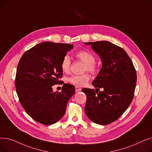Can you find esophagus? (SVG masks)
Segmentation results:
<instances>
[{
    "label": "esophagus",
    "instance_id": "1",
    "mask_svg": "<svg viewBox=\"0 0 152 152\" xmlns=\"http://www.w3.org/2000/svg\"><path fill=\"white\" fill-rule=\"evenodd\" d=\"M75 89H76V92H80L81 91V88L79 86H75Z\"/></svg>",
    "mask_w": 152,
    "mask_h": 152
}]
</instances>
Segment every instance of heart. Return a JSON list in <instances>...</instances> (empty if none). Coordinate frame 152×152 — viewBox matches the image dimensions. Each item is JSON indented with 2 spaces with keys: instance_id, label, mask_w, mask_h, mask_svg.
<instances>
[{
  "instance_id": "heart-1",
  "label": "heart",
  "mask_w": 152,
  "mask_h": 152,
  "mask_svg": "<svg viewBox=\"0 0 152 152\" xmlns=\"http://www.w3.org/2000/svg\"><path fill=\"white\" fill-rule=\"evenodd\" d=\"M75 56L78 60L85 63L84 71H88L94 74L97 71V66L96 64V57L91 52L85 50H81L76 53ZM71 59L69 56L66 55L63 57L61 63V68L63 72H68L70 70ZM91 76L88 73L81 75H72L68 77V81L76 86H84L90 80Z\"/></svg>"
}]
</instances>
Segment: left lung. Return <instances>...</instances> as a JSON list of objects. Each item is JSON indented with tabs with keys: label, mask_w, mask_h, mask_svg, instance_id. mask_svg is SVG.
I'll return each mask as SVG.
<instances>
[{
	"label": "left lung",
	"mask_w": 152,
	"mask_h": 152,
	"mask_svg": "<svg viewBox=\"0 0 152 152\" xmlns=\"http://www.w3.org/2000/svg\"><path fill=\"white\" fill-rule=\"evenodd\" d=\"M99 55L102 66L92 83L95 88H84L86 95L84 110L93 122L107 125L118 119L133 100L137 72L123 48L107 41L85 43ZM102 88V91L99 88ZM99 91H97V90Z\"/></svg>",
	"instance_id": "8db88e82"
}]
</instances>
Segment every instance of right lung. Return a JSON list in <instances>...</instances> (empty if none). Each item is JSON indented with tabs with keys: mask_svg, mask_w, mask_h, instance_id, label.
Instances as JSON below:
<instances>
[{
	"mask_svg": "<svg viewBox=\"0 0 152 152\" xmlns=\"http://www.w3.org/2000/svg\"><path fill=\"white\" fill-rule=\"evenodd\" d=\"M72 48L70 44L43 42L25 51L19 61L15 81L19 101L39 123L51 125L60 121L75 94V86L69 84H64L61 92H54L52 88L60 83L61 61Z\"/></svg>",
	"mask_w": 152,
	"mask_h": 152,
	"instance_id": "right-lung-1",
	"label": "right lung"
}]
</instances>
